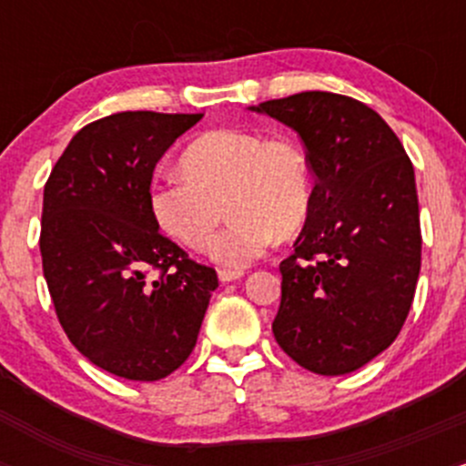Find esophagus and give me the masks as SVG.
<instances>
[{"instance_id":"obj_1","label":"esophagus","mask_w":466,"mask_h":466,"mask_svg":"<svg viewBox=\"0 0 466 466\" xmlns=\"http://www.w3.org/2000/svg\"><path fill=\"white\" fill-rule=\"evenodd\" d=\"M243 277V270H228V268H220L218 270V279L223 284H229V281H237Z\"/></svg>"}]
</instances>
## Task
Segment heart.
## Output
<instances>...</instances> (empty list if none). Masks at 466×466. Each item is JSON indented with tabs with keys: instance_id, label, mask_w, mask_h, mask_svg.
Wrapping results in <instances>:
<instances>
[{
	"instance_id": "1",
	"label": "heart",
	"mask_w": 466,
	"mask_h": 466,
	"mask_svg": "<svg viewBox=\"0 0 466 466\" xmlns=\"http://www.w3.org/2000/svg\"><path fill=\"white\" fill-rule=\"evenodd\" d=\"M180 171L185 177L153 182L150 216L164 234L203 252L228 209L232 220L211 248L223 266L259 259L277 232L293 234L311 211V168L293 139L211 130L187 146Z\"/></svg>"
}]
</instances>
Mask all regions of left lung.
<instances>
[{
    "label": "left lung",
    "instance_id": "left-lung-1",
    "mask_svg": "<svg viewBox=\"0 0 466 466\" xmlns=\"http://www.w3.org/2000/svg\"><path fill=\"white\" fill-rule=\"evenodd\" d=\"M250 110L293 128L316 176L295 252L279 263L275 340L309 372L350 374L392 345L415 298L412 164L377 112L342 94L302 92Z\"/></svg>",
    "mask_w": 466,
    "mask_h": 466
}]
</instances>
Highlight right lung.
I'll use <instances>...</instances> for the list:
<instances>
[{
	"label": "right lung",
	"mask_w": 466,
	"mask_h": 466,
	"mask_svg": "<svg viewBox=\"0 0 466 466\" xmlns=\"http://www.w3.org/2000/svg\"><path fill=\"white\" fill-rule=\"evenodd\" d=\"M203 115L116 112L74 135L45 185L40 252L56 313L96 368L128 380L176 372L218 286L159 234L148 209L155 164ZM150 267L160 270L148 280Z\"/></svg>",
	"instance_id": "right-lung-1"
}]
</instances>
